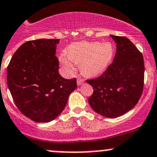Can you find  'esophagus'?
Instances as JSON below:
<instances>
[{"instance_id": "1", "label": "esophagus", "mask_w": 157, "mask_h": 157, "mask_svg": "<svg viewBox=\"0 0 157 157\" xmlns=\"http://www.w3.org/2000/svg\"><path fill=\"white\" fill-rule=\"evenodd\" d=\"M77 85L80 86V85H81V84L83 83L84 80L82 78H81V77H77Z\"/></svg>"}]
</instances>
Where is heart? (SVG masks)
<instances>
[{"mask_svg": "<svg viewBox=\"0 0 157 157\" xmlns=\"http://www.w3.org/2000/svg\"><path fill=\"white\" fill-rule=\"evenodd\" d=\"M68 53L59 56V63L64 72L68 75L76 69V63L88 76L97 75L106 69L113 59L114 48L112 43L106 42H80L71 44Z\"/></svg>", "mask_w": 157, "mask_h": 157, "instance_id": "heart-1", "label": "heart"}]
</instances>
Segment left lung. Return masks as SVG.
<instances>
[{"label":"left lung","instance_id":"1","mask_svg":"<svg viewBox=\"0 0 157 157\" xmlns=\"http://www.w3.org/2000/svg\"><path fill=\"white\" fill-rule=\"evenodd\" d=\"M116 43L113 63L97 78L87 80L93 88L89 104L94 112L117 118L132 109L144 88V65L142 53L124 36H110Z\"/></svg>","mask_w":157,"mask_h":157}]
</instances>
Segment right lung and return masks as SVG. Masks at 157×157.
<instances>
[{"mask_svg": "<svg viewBox=\"0 0 157 157\" xmlns=\"http://www.w3.org/2000/svg\"><path fill=\"white\" fill-rule=\"evenodd\" d=\"M59 39L27 41L13 54L7 67V85L21 113L36 122L56 118L77 88L76 78H63L56 56Z\"/></svg>", "mask_w": 157, "mask_h": 157, "instance_id": "right-lung-1", "label": "right lung"}]
</instances>
